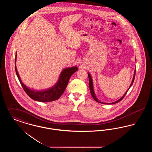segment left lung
Masks as SVG:
<instances>
[{"instance_id": "1", "label": "left lung", "mask_w": 152, "mask_h": 152, "mask_svg": "<svg viewBox=\"0 0 152 152\" xmlns=\"http://www.w3.org/2000/svg\"><path fill=\"white\" fill-rule=\"evenodd\" d=\"M135 75H136V69H135V70H134V75H133V79H132V83H131V84H130V86L129 87V88L128 89V90L126 91V92L123 95V96L120 99H118V100H117L116 101H115V102H110V103H106V102H102V101H100L97 98V97H96V95L95 94V92H94V84H93V80H92V76H91V74L89 73V72H88V77H89V89H90V92H91V94L92 95V96L93 97V98L94 99V100L96 101H97V102H100V103H101V104H116L117 102H119V101H121L122 99H123V98L124 97V96H125V94H126V93L128 92V90L129 89V88H130L131 86H132V84H133V82H134V77H135Z\"/></svg>"}]
</instances>
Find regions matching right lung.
<instances>
[{
    "instance_id": "1",
    "label": "right lung",
    "mask_w": 152,
    "mask_h": 152,
    "mask_svg": "<svg viewBox=\"0 0 152 152\" xmlns=\"http://www.w3.org/2000/svg\"><path fill=\"white\" fill-rule=\"evenodd\" d=\"M17 53H15V71L23 88L32 99L36 101L47 102L58 100L65 91L71 76L78 70L77 66L66 67L60 73L56 83L52 87L43 90L37 91L27 87L20 79L16 66Z\"/></svg>"
}]
</instances>
